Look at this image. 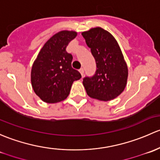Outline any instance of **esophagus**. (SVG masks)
<instances>
[{
	"label": "esophagus",
	"instance_id": "obj_1",
	"mask_svg": "<svg viewBox=\"0 0 160 160\" xmlns=\"http://www.w3.org/2000/svg\"><path fill=\"white\" fill-rule=\"evenodd\" d=\"M79 72L81 73V75H82V76H83V75H84V69L82 68H80L79 69Z\"/></svg>",
	"mask_w": 160,
	"mask_h": 160
}]
</instances>
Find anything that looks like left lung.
Instances as JSON below:
<instances>
[{
  "mask_svg": "<svg viewBox=\"0 0 160 160\" xmlns=\"http://www.w3.org/2000/svg\"><path fill=\"white\" fill-rule=\"evenodd\" d=\"M82 35L96 62L94 76L83 78V85L91 98L110 101L124 91L128 67L121 48L112 34L100 27L83 31Z\"/></svg>",
  "mask_w": 160,
  "mask_h": 160,
  "instance_id": "8db88e82",
  "label": "left lung"
}]
</instances>
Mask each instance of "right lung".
<instances>
[{
	"label": "right lung",
	"instance_id": "obj_1",
	"mask_svg": "<svg viewBox=\"0 0 160 160\" xmlns=\"http://www.w3.org/2000/svg\"><path fill=\"white\" fill-rule=\"evenodd\" d=\"M77 36L74 31H61L51 37L39 52L31 68V85L36 95L47 103L65 100L79 72L72 68V55L66 52L69 42Z\"/></svg>",
	"mask_w": 160,
	"mask_h": 160
}]
</instances>
